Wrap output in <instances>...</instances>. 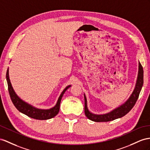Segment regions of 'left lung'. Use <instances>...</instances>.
<instances>
[{"label": "left lung", "instance_id": "1", "mask_svg": "<svg viewBox=\"0 0 150 150\" xmlns=\"http://www.w3.org/2000/svg\"><path fill=\"white\" fill-rule=\"evenodd\" d=\"M143 85V68L139 61V68H138V74L136 80L135 88L129 99L124 103H123L117 108L110 111V112L105 114H94L90 112L87 107V101L86 94H84V100H85V111L86 116L89 120L94 122H109L114 120L115 119L124 117L129 113L133 108L137 100L142 87Z\"/></svg>", "mask_w": 150, "mask_h": 150}]
</instances>
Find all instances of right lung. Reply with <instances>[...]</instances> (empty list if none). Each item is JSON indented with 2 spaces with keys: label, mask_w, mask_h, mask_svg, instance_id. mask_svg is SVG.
I'll return each instance as SVG.
<instances>
[{
  "label": "right lung",
  "mask_w": 150,
  "mask_h": 150,
  "mask_svg": "<svg viewBox=\"0 0 150 150\" xmlns=\"http://www.w3.org/2000/svg\"><path fill=\"white\" fill-rule=\"evenodd\" d=\"M6 80L7 82V86H8V91L10 95V97L14 104V106L16 107L17 110L21 113H23L28 117L32 118L34 119H37V120H48V119L52 118L54 117L58 113L59 111V106L60 103L62 99L63 96L69 87L71 86L69 85L65 87V89L63 91L62 93L60 94L59 97L57 99L56 105L49 109H40L36 108V107L32 106L29 103L24 101L21 99L15 93L13 87L11 85V83L9 79V68H7L6 73Z\"/></svg>",
  "instance_id": "right-lung-1"
}]
</instances>
